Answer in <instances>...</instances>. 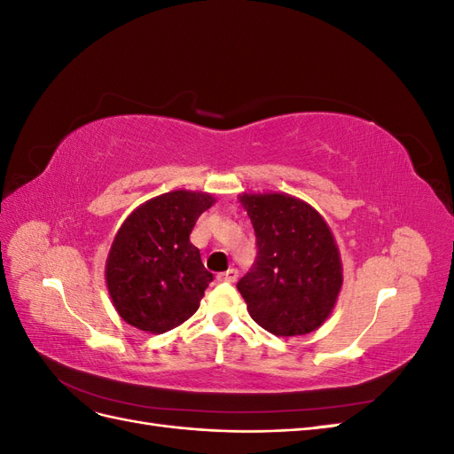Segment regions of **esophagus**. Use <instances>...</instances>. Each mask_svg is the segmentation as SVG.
<instances>
[{
  "label": "esophagus",
  "mask_w": 454,
  "mask_h": 454,
  "mask_svg": "<svg viewBox=\"0 0 454 454\" xmlns=\"http://www.w3.org/2000/svg\"><path fill=\"white\" fill-rule=\"evenodd\" d=\"M237 278H239V270H237V269H229V270H225V272H219V274H217V280H219V282H229V284H232V282H237Z\"/></svg>",
  "instance_id": "obj_1"
}]
</instances>
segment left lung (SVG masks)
<instances>
[{"label":"left lung","mask_w":454,"mask_h":454,"mask_svg":"<svg viewBox=\"0 0 454 454\" xmlns=\"http://www.w3.org/2000/svg\"><path fill=\"white\" fill-rule=\"evenodd\" d=\"M255 231V263L239 280L252 318L278 337L307 335L332 314L342 286L335 239L310 204L284 193L240 195Z\"/></svg>","instance_id":"1"}]
</instances>
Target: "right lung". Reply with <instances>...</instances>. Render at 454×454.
<instances>
[{
    "label": "right lung",
    "instance_id": "right-lung-1",
    "mask_svg": "<svg viewBox=\"0 0 454 454\" xmlns=\"http://www.w3.org/2000/svg\"><path fill=\"white\" fill-rule=\"evenodd\" d=\"M214 202L208 193L170 191L125 219L106 261V282L127 324L164 333L197 312L214 277L189 235Z\"/></svg>",
    "mask_w": 454,
    "mask_h": 454
}]
</instances>
